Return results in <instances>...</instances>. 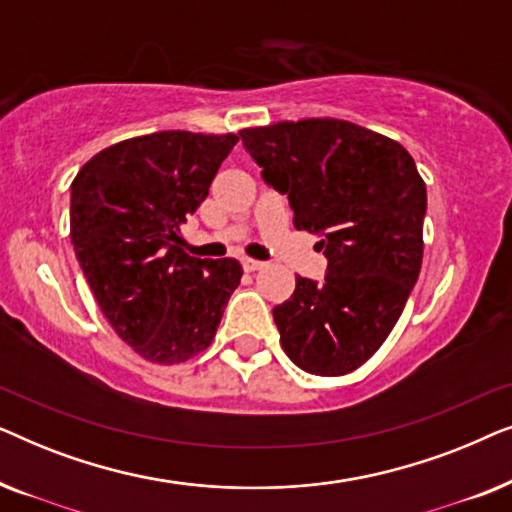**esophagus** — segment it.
<instances>
[{"label":"esophagus","instance_id":"esophagus-1","mask_svg":"<svg viewBox=\"0 0 512 512\" xmlns=\"http://www.w3.org/2000/svg\"><path fill=\"white\" fill-rule=\"evenodd\" d=\"M242 265L247 272H256V270H263L265 263L263 261H256V258H242Z\"/></svg>","mask_w":512,"mask_h":512}]
</instances>
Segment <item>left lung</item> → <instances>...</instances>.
Instances as JSON below:
<instances>
[{
  "label": "left lung",
  "instance_id": "8db88e82",
  "mask_svg": "<svg viewBox=\"0 0 512 512\" xmlns=\"http://www.w3.org/2000/svg\"><path fill=\"white\" fill-rule=\"evenodd\" d=\"M263 179L289 195L293 226L321 237L324 282L296 277L277 305L284 352L312 375L363 366L401 317L424 256L426 186L394 139L340 118L240 130Z\"/></svg>",
  "mask_w": 512,
  "mask_h": 512
}]
</instances>
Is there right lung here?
<instances>
[{
	"instance_id": "1",
	"label": "right lung",
	"mask_w": 512,
	"mask_h": 512,
	"mask_svg": "<svg viewBox=\"0 0 512 512\" xmlns=\"http://www.w3.org/2000/svg\"><path fill=\"white\" fill-rule=\"evenodd\" d=\"M237 135L165 130L95 153L72 181L69 235L97 305L118 338L160 366L212 345L242 279L235 258L200 261L181 226Z\"/></svg>"
}]
</instances>
